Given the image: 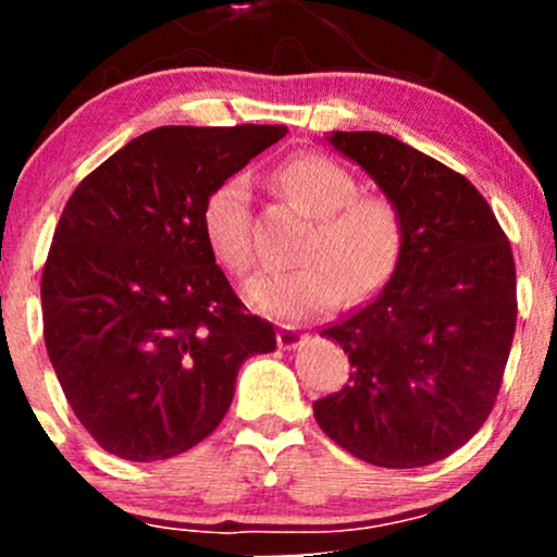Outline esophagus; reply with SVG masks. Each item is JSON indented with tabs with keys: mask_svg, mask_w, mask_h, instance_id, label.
<instances>
[{
	"mask_svg": "<svg viewBox=\"0 0 557 557\" xmlns=\"http://www.w3.org/2000/svg\"><path fill=\"white\" fill-rule=\"evenodd\" d=\"M306 341V335L304 332H300L298 327H290V324H287V327H280V332H277V345L280 348H298L300 343Z\"/></svg>",
	"mask_w": 557,
	"mask_h": 557,
	"instance_id": "1",
	"label": "esophagus"
}]
</instances>
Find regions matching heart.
<instances>
[{"label":"heart","mask_w":557,"mask_h":557,"mask_svg":"<svg viewBox=\"0 0 557 557\" xmlns=\"http://www.w3.org/2000/svg\"><path fill=\"white\" fill-rule=\"evenodd\" d=\"M274 183L317 220L298 253L304 264L248 280L251 306L280 319L319 317L343 306L345 296L361 300L387 283L406 246V220L393 198L359 194L354 172L317 151L287 157ZM248 201V181L235 175L201 207L203 238L235 274L253 264Z\"/></svg>","instance_id":"b5f03b06"}]
</instances>
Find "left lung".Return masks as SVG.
<instances>
[{
  "label": "left lung",
  "mask_w": 557,
  "mask_h": 557,
  "mask_svg": "<svg viewBox=\"0 0 557 557\" xmlns=\"http://www.w3.org/2000/svg\"><path fill=\"white\" fill-rule=\"evenodd\" d=\"M406 220L389 283L322 335L348 354V385L314 403L350 456L417 469L469 443L490 417L516 332V264L490 203L461 172L374 131L327 138Z\"/></svg>",
  "instance_id": "1"
}]
</instances>
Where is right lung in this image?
<instances>
[{
	"instance_id": "add662e5",
	"label": "right lung",
	"mask_w": 557,
	"mask_h": 557,
	"mask_svg": "<svg viewBox=\"0 0 557 557\" xmlns=\"http://www.w3.org/2000/svg\"><path fill=\"white\" fill-rule=\"evenodd\" d=\"M283 125L154 127L73 190L41 274L44 343L88 434L164 461L225 419L240 363L277 348L203 238L201 207Z\"/></svg>"
}]
</instances>
